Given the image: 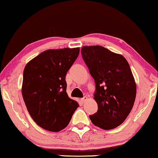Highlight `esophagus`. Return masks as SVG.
Returning <instances> with one entry per match:
<instances>
[{"instance_id":"34e87169","label":"esophagus","mask_w":158,"mask_h":158,"mask_svg":"<svg viewBox=\"0 0 158 158\" xmlns=\"http://www.w3.org/2000/svg\"><path fill=\"white\" fill-rule=\"evenodd\" d=\"M87 99H88V98L86 97V96H84V98H81V102H82V103H85L86 101H87Z\"/></svg>"}]
</instances>
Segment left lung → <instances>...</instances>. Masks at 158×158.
<instances>
[{
  "label": "left lung",
  "instance_id": "left-lung-1",
  "mask_svg": "<svg viewBox=\"0 0 158 158\" xmlns=\"http://www.w3.org/2000/svg\"><path fill=\"white\" fill-rule=\"evenodd\" d=\"M81 55L96 84L97 112L89 116L94 126L110 130L120 126L133 109L136 84L128 62L120 54L99 45L82 47Z\"/></svg>",
  "mask_w": 158,
  "mask_h": 158
}]
</instances>
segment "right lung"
<instances>
[{"label":"right lung","instance_id":"add662e5","mask_svg":"<svg viewBox=\"0 0 158 158\" xmlns=\"http://www.w3.org/2000/svg\"><path fill=\"white\" fill-rule=\"evenodd\" d=\"M79 54V48L48 49L25 66L23 100L33 121L47 131L58 132L66 128L79 106L68 96L65 81Z\"/></svg>","mask_w":158,"mask_h":158}]
</instances>
